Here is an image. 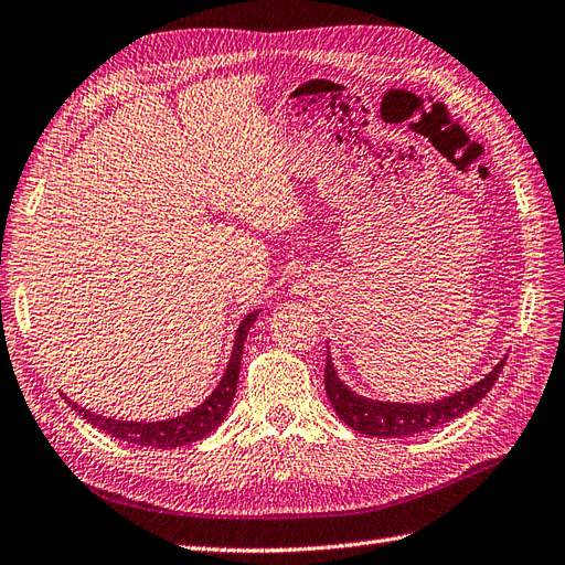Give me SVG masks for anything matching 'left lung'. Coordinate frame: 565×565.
Masks as SVG:
<instances>
[{"label":"left lung","instance_id":"obj_1","mask_svg":"<svg viewBox=\"0 0 565 565\" xmlns=\"http://www.w3.org/2000/svg\"><path fill=\"white\" fill-rule=\"evenodd\" d=\"M503 366H505V360H501L497 366H493L491 374L487 379H481L479 383H475L472 388L444 397V401L438 403H422V405L379 403V401H369V397L356 395L338 379L330 360H326L323 381H326V393H328L330 405L335 407L338 417L348 426H352L354 431L366 434V436H379V438H401V436L429 431L434 426H441L450 419H458L460 415H465L467 409H472L481 397L493 388V383H497Z\"/></svg>","mask_w":565,"mask_h":565}]
</instances>
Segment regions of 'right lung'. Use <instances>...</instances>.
Listing matches in <instances>:
<instances>
[{"mask_svg":"<svg viewBox=\"0 0 565 565\" xmlns=\"http://www.w3.org/2000/svg\"><path fill=\"white\" fill-rule=\"evenodd\" d=\"M254 319H256V313H249L239 323L235 350H232V360H230L225 376H223V381H220L215 393L203 405L191 409L184 417H174L168 422H150V424L119 422V419H107L100 415H93V412L74 405L72 401H66V403L72 405L86 422L98 426V429H103L105 434L119 438V441L136 444V446H150V448H177V446L194 444V441H199V438L209 436L227 415L232 397H235V391H237V381H239V362H242L244 340H246V333H249Z\"/></svg>","mask_w":565,"mask_h":565,"instance_id":"obj_1","label":"right lung"}]
</instances>
